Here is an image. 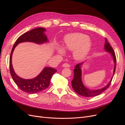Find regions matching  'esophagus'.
Here are the masks:
<instances>
[{
  "instance_id": "1",
  "label": "esophagus",
  "mask_w": 125,
  "mask_h": 125,
  "mask_svg": "<svg viewBox=\"0 0 125 125\" xmlns=\"http://www.w3.org/2000/svg\"><path fill=\"white\" fill-rule=\"evenodd\" d=\"M62 67H65V68H68V67H70V66L69 63H63L62 65Z\"/></svg>"
}]
</instances>
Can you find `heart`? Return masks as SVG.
Returning <instances> with one entry per match:
<instances>
[{
	"label": "heart",
	"mask_w": 125,
	"mask_h": 125,
	"mask_svg": "<svg viewBox=\"0 0 125 125\" xmlns=\"http://www.w3.org/2000/svg\"><path fill=\"white\" fill-rule=\"evenodd\" d=\"M92 47V42L88 35L80 33H74L68 34L64 38L63 48L66 51H73L75 59L81 60L88 54ZM58 53L63 55V49L57 46Z\"/></svg>",
	"instance_id": "heart-1"
}]
</instances>
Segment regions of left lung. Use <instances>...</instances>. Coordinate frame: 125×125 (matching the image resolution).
I'll list each match as a JSON object with an SVG mask.
<instances>
[{
	"label": "left lung",
	"instance_id": "8db88e82",
	"mask_svg": "<svg viewBox=\"0 0 125 125\" xmlns=\"http://www.w3.org/2000/svg\"><path fill=\"white\" fill-rule=\"evenodd\" d=\"M104 49L105 50L109 52L110 53L112 57L114 59V71H113V75L112 78H111L110 81L108 83L104 86V88L98 89V90H90L88 88H86V87L83 84V82L82 81L81 79V75H82V71H81V66L83 62L78 63L75 66V69L73 70L74 71V77L73 80L71 81L72 83V87H73V89L74 91L78 93L79 95L81 96H83L85 97H93L95 96L98 95H99L101 93H102L103 91L107 89L111 84V83L112 82V79L115 72L116 69V58L115 52L113 50V48L108 42L107 39L105 38V42L104 44Z\"/></svg>",
	"mask_w": 125,
	"mask_h": 125
}]
</instances>
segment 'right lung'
Segmentation results:
<instances>
[{
	"mask_svg": "<svg viewBox=\"0 0 125 125\" xmlns=\"http://www.w3.org/2000/svg\"><path fill=\"white\" fill-rule=\"evenodd\" d=\"M45 31H46V29L43 28H37L23 34L18 37L11 52L9 66L11 77L19 88L26 93H36L47 89L50 85L51 79L52 75L56 73L57 70L54 68L45 67L42 71L34 78L31 79L22 78L16 74L13 68L12 65L13 52L17 45L20 43L29 42L41 44L47 42L48 40L45 34Z\"/></svg>",
	"mask_w": 125,
	"mask_h": 125,
	"instance_id": "add662e5",
	"label": "right lung"
}]
</instances>
